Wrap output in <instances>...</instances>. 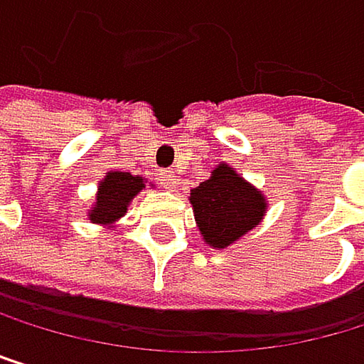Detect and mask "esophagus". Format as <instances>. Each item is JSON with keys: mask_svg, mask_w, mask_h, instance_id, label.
Returning a JSON list of instances; mask_svg holds the SVG:
<instances>
[{"mask_svg": "<svg viewBox=\"0 0 364 364\" xmlns=\"http://www.w3.org/2000/svg\"><path fill=\"white\" fill-rule=\"evenodd\" d=\"M159 181H161V186H164L168 192H174V190H176V183H178V181H176V176H174L172 172H168V170L161 172V174H159Z\"/></svg>", "mask_w": 364, "mask_h": 364, "instance_id": "1", "label": "esophagus"}]
</instances>
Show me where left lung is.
Masks as SVG:
<instances>
[{
  "label": "left lung",
  "mask_w": 364,
  "mask_h": 364,
  "mask_svg": "<svg viewBox=\"0 0 364 364\" xmlns=\"http://www.w3.org/2000/svg\"><path fill=\"white\" fill-rule=\"evenodd\" d=\"M194 220L205 245L227 249L267 216L269 200L229 164H218L209 178L190 192Z\"/></svg>",
  "instance_id": "1"
}]
</instances>
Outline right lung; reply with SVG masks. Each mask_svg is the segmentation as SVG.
<instances>
[{
  "label": "right lung",
  "mask_w": 364,
  "mask_h": 364,
  "mask_svg": "<svg viewBox=\"0 0 364 364\" xmlns=\"http://www.w3.org/2000/svg\"><path fill=\"white\" fill-rule=\"evenodd\" d=\"M148 181L139 174L109 170L105 178L97 183L95 203L87 212V218L93 225L115 229L117 220L129 212L131 200L146 188Z\"/></svg>",
  "instance_id": "right-lung-1"
}]
</instances>
